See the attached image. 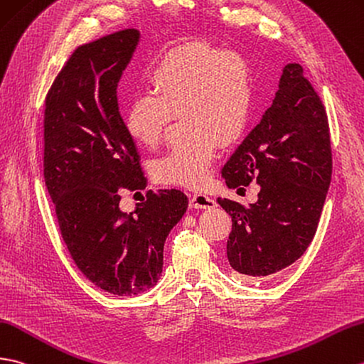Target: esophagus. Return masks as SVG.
Instances as JSON below:
<instances>
[{"mask_svg": "<svg viewBox=\"0 0 364 364\" xmlns=\"http://www.w3.org/2000/svg\"><path fill=\"white\" fill-rule=\"evenodd\" d=\"M189 206L196 209H213L215 208V201L206 193H193L189 200Z\"/></svg>", "mask_w": 364, "mask_h": 364, "instance_id": "esophagus-1", "label": "esophagus"}]
</instances>
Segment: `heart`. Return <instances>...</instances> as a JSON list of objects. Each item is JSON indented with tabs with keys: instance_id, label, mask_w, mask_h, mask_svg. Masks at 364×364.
<instances>
[{
	"instance_id": "b5f03b06",
	"label": "heart",
	"mask_w": 364,
	"mask_h": 364,
	"mask_svg": "<svg viewBox=\"0 0 364 364\" xmlns=\"http://www.w3.org/2000/svg\"><path fill=\"white\" fill-rule=\"evenodd\" d=\"M151 95L134 96L124 125L141 146L154 147L167 122L181 112L186 136L155 159L158 181L201 188L209 178L218 144L231 146L248 124L252 107V75L247 58L205 41L167 50L147 73Z\"/></svg>"
}]
</instances>
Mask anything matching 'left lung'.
Wrapping results in <instances>:
<instances>
[{"label": "left lung", "instance_id": "8db88e82", "mask_svg": "<svg viewBox=\"0 0 364 364\" xmlns=\"http://www.w3.org/2000/svg\"><path fill=\"white\" fill-rule=\"evenodd\" d=\"M230 189L256 181L248 208L217 198L232 218L230 265L247 279L274 274L314 240L332 176L327 114L299 63H287L272 107L222 168Z\"/></svg>", "mask_w": 364, "mask_h": 364}]
</instances>
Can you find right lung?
I'll return each mask as SVG.
<instances>
[{
  "label": "right lung",
  "instance_id": "add662e5",
  "mask_svg": "<svg viewBox=\"0 0 364 364\" xmlns=\"http://www.w3.org/2000/svg\"><path fill=\"white\" fill-rule=\"evenodd\" d=\"M125 29L82 45L58 73L45 108V183L80 272L116 296L161 277L164 243L188 209L178 189L149 191L122 213L119 189H146L139 154L117 105V83L139 43Z\"/></svg>",
  "mask_w": 364,
  "mask_h": 364
}]
</instances>
